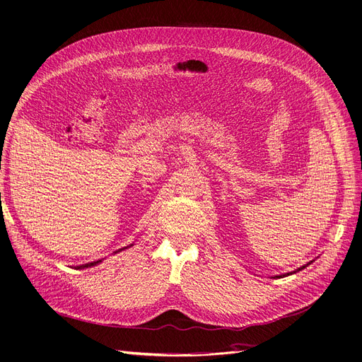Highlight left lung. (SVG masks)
I'll return each mask as SVG.
<instances>
[{"mask_svg":"<svg viewBox=\"0 0 362 362\" xmlns=\"http://www.w3.org/2000/svg\"><path fill=\"white\" fill-rule=\"evenodd\" d=\"M315 262V259H312V262H309L308 264H305V266H301V267H298V269H296L294 272H290V273H285V274H278V276H274V278H284V276H290V274H293V273H297V272H300V270H303L305 267H308L309 264H312Z\"/></svg>","mask_w":362,"mask_h":362,"instance_id":"8db88e82","label":"left lung"}]
</instances>
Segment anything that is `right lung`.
Segmentation results:
<instances>
[{
  "label": "right lung",
  "mask_w": 362,
  "mask_h": 362,
  "mask_svg": "<svg viewBox=\"0 0 362 362\" xmlns=\"http://www.w3.org/2000/svg\"><path fill=\"white\" fill-rule=\"evenodd\" d=\"M129 247H132V245H129ZM129 247H126V248H129ZM122 250H124V248H122ZM122 250L115 251V252H120ZM100 262H103V259H98V262H93V263H86V264H83V266H78V269H88V267H92V266H96V264H99Z\"/></svg>",
  "instance_id": "obj_1"
}]
</instances>
